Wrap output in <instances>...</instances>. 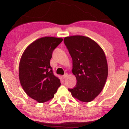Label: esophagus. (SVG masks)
I'll list each match as a JSON object with an SVG mask.
<instances>
[{"label":"esophagus","instance_id":"34e87169","mask_svg":"<svg viewBox=\"0 0 129 129\" xmlns=\"http://www.w3.org/2000/svg\"><path fill=\"white\" fill-rule=\"evenodd\" d=\"M67 76H68V74L67 73H65L64 75H63V79H66V78Z\"/></svg>","mask_w":129,"mask_h":129}]
</instances>
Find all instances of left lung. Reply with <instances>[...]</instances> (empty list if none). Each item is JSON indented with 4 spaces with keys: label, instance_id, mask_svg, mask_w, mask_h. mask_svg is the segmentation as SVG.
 Listing matches in <instances>:
<instances>
[{
    "label": "left lung",
    "instance_id": "8db88e82",
    "mask_svg": "<svg viewBox=\"0 0 129 129\" xmlns=\"http://www.w3.org/2000/svg\"><path fill=\"white\" fill-rule=\"evenodd\" d=\"M63 42L72 58V73L77 80L76 86L68 90L81 101H91L101 92L107 78L105 53L96 42L88 37H66Z\"/></svg>",
    "mask_w": 129,
    "mask_h": 129
}]
</instances>
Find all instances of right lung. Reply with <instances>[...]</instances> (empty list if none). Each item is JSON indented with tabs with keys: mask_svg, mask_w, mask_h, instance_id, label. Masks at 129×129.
Segmentation results:
<instances>
[{
	"mask_svg": "<svg viewBox=\"0 0 129 129\" xmlns=\"http://www.w3.org/2000/svg\"><path fill=\"white\" fill-rule=\"evenodd\" d=\"M62 40L41 38L31 43L22 55L19 69L20 84L27 95L40 103L52 99L60 85L50 61L53 50Z\"/></svg>",
	"mask_w": 129,
	"mask_h": 129,
	"instance_id": "1",
	"label": "right lung"
}]
</instances>
